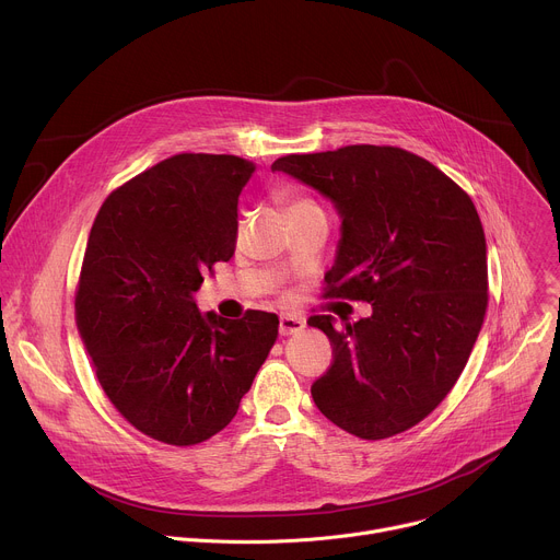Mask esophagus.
Segmentation results:
<instances>
[{
	"label": "esophagus",
	"mask_w": 560,
	"mask_h": 560,
	"mask_svg": "<svg viewBox=\"0 0 560 560\" xmlns=\"http://www.w3.org/2000/svg\"><path fill=\"white\" fill-rule=\"evenodd\" d=\"M305 328V318L301 316H294V314H283L279 318V332L283 337H290V335H299L301 330Z\"/></svg>",
	"instance_id": "obj_1"
}]
</instances>
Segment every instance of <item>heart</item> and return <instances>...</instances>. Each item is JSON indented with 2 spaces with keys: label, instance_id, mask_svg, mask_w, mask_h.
I'll return each mask as SVG.
<instances>
[{
  "label": "heart",
  "instance_id": "1",
  "mask_svg": "<svg viewBox=\"0 0 560 560\" xmlns=\"http://www.w3.org/2000/svg\"><path fill=\"white\" fill-rule=\"evenodd\" d=\"M303 206H314V203L307 201V199H290V201H288V212L299 210V208H303Z\"/></svg>",
  "mask_w": 560,
  "mask_h": 560
}]
</instances>
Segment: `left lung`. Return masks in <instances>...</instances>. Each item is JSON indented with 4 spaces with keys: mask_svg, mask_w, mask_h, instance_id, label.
<instances>
[{
    "mask_svg": "<svg viewBox=\"0 0 560 560\" xmlns=\"http://www.w3.org/2000/svg\"><path fill=\"white\" fill-rule=\"evenodd\" d=\"M272 171L335 203L341 238L328 294L372 305L346 330L332 314L310 316L335 352L312 385L314 406L359 439L410 430L454 387L483 326L488 246L471 199L392 145L288 154Z\"/></svg>",
    "mask_w": 560,
    "mask_h": 560,
    "instance_id": "left-lung-1",
    "label": "left lung"
}]
</instances>
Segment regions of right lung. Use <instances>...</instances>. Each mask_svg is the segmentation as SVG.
<instances>
[{
	"mask_svg": "<svg viewBox=\"0 0 560 560\" xmlns=\"http://www.w3.org/2000/svg\"><path fill=\"white\" fill-rule=\"evenodd\" d=\"M253 173L234 154H175L110 192L89 236L79 335L121 417L168 445L221 432L279 335L272 312L230 322L195 301L203 275L234 255Z\"/></svg>",
	"mask_w": 560,
	"mask_h": 560,
	"instance_id": "right-lung-1",
	"label": "right lung"
}]
</instances>
